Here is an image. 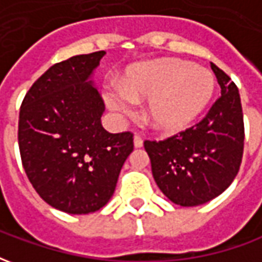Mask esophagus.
Listing matches in <instances>:
<instances>
[{
	"instance_id": "esophagus-1",
	"label": "esophagus",
	"mask_w": 262,
	"mask_h": 262,
	"mask_svg": "<svg viewBox=\"0 0 262 262\" xmlns=\"http://www.w3.org/2000/svg\"><path fill=\"white\" fill-rule=\"evenodd\" d=\"M133 143H135V147H142L143 146V139L139 133H135V137H133Z\"/></svg>"
}]
</instances>
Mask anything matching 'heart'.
<instances>
[{
  "instance_id": "heart-1",
  "label": "heart",
  "mask_w": 262,
  "mask_h": 262,
  "mask_svg": "<svg viewBox=\"0 0 262 262\" xmlns=\"http://www.w3.org/2000/svg\"><path fill=\"white\" fill-rule=\"evenodd\" d=\"M214 80L201 66L177 59H161L133 66L119 88L105 92L109 108L133 115V102L148 99L144 116L156 130L174 133L196 119L213 95Z\"/></svg>"
}]
</instances>
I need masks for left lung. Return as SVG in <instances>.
<instances>
[{"label":"left lung","instance_id":"obj_1","mask_svg":"<svg viewBox=\"0 0 262 262\" xmlns=\"http://www.w3.org/2000/svg\"><path fill=\"white\" fill-rule=\"evenodd\" d=\"M220 95L192 127L164 140H146L154 181L171 202L198 206L219 196L240 170L244 122L240 94L223 70L210 63Z\"/></svg>","mask_w":262,"mask_h":262}]
</instances>
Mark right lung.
I'll use <instances>...</instances> for the list:
<instances>
[{
	"mask_svg": "<svg viewBox=\"0 0 262 262\" xmlns=\"http://www.w3.org/2000/svg\"><path fill=\"white\" fill-rule=\"evenodd\" d=\"M103 54L56 63L20 105L18 143L26 176L45 202L70 214L103 208L133 151V133H109L101 123L105 103L90 77Z\"/></svg>",
	"mask_w": 262,
	"mask_h": 262,
	"instance_id": "1",
	"label": "right lung"
}]
</instances>
